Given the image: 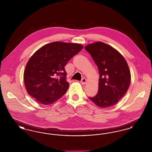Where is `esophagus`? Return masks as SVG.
<instances>
[{
  "label": "esophagus",
  "instance_id": "esophagus-1",
  "mask_svg": "<svg viewBox=\"0 0 152 152\" xmlns=\"http://www.w3.org/2000/svg\"><path fill=\"white\" fill-rule=\"evenodd\" d=\"M86 81H87L86 79V78H83V79L81 80L80 83H81V84H85L86 83Z\"/></svg>",
  "mask_w": 152,
  "mask_h": 152
}]
</instances>
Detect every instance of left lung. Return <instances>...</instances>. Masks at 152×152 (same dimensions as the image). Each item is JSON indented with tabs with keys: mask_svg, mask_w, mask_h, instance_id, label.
Wrapping results in <instances>:
<instances>
[{
	"mask_svg": "<svg viewBox=\"0 0 152 152\" xmlns=\"http://www.w3.org/2000/svg\"><path fill=\"white\" fill-rule=\"evenodd\" d=\"M85 49L93 58L100 73L98 92L89 99L101 108L115 105L130 85V71L126 60L112 47L100 42L89 44Z\"/></svg>",
	"mask_w": 152,
	"mask_h": 152,
	"instance_id": "left-lung-1",
	"label": "left lung"
}]
</instances>
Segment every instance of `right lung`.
Here are the masks:
<instances>
[{"mask_svg": "<svg viewBox=\"0 0 152 152\" xmlns=\"http://www.w3.org/2000/svg\"><path fill=\"white\" fill-rule=\"evenodd\" d=\"M83 48L79 44L55 42L36 51L29 58L24 72L28 94L44 105L58 101L69 87L64 66Z\"/></svg>", "mask_w": 152, "mask_h": 152, "instance_id": "1", "label": "right lung"}]
</instances>
